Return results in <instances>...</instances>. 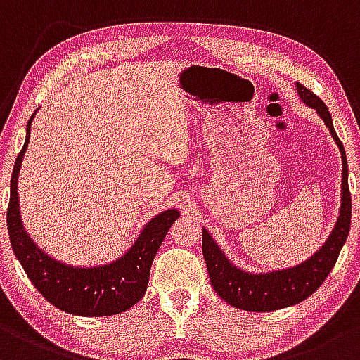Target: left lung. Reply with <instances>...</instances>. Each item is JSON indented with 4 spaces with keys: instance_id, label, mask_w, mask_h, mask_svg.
<instances>
[{
    "instance_id": "obj_1",
    "label": "left lung",
    "mask_w": 360,
    "mask_h": 360,
    "mask_svg": "<svg viewBox=\"0 0 360 360\" xmlns=\"http://www.w3.org/2000/svg\"><path fill=\"white\" fill-rule=\"evenodd\" d=\"M296 86L302 102L313 107L320 114L323 122L332 132L335 143L340 148L343 167L340 216H338L337 224L326 243L313 257L292 269L276 270V272L269 274H248L234 267L221 252L219 246L214 243L211 234L204 229L202 231V253H204L212 288L228 304L245 311L267 313V311L294 306L309 297L328 277L350 231L352 199H350L349 191V165H347L345 149L335 132L328 107L323 103L320 96L314 95L304 84L297 83Z\"/></svg>"
}]
</instances>
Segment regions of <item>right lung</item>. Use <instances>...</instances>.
<instances>
[{
	"instance_id": "1",
	"label": "right lung",
	"mask_w": 360,
	"mask_h": 360,
	"mask_svg": "<svg viewBox=\"0 0 360 360\" xmlns=\"http://www.w3.org/2000/svg\"><path fill=\"white\" fill-rule=\"evenodd\" d=\"M34 117L35 112L27 124L25 144L11 173L10 204L6 212L11 248L32 284L58 309L78 316H112L127 311L146 292L156 252L168 229L179 219L180 212L169 209L153 217L126 255L114 264L79 269L60 264L46 255L25 233L18 211V173L30 139V124Z\"/></svg>"
}]
</instances>
